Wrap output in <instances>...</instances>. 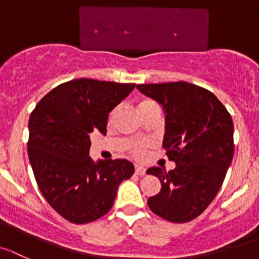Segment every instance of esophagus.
Listing matches in <instances>:
<instances>
[{
  "label": "esophagus",
  "mask_w": 259,
  "mask_h": 259,
  "mask_svg": "<svg viewBox=\"0 0 259 259\" xmlns=\"http://www.w3.org/2000/svg\"><path fill=\"white\" fill-rule=\"evenodd\" d=\"M135 174H137V175H144V174H146V168L141 165H137L135 166Z\"/></svg>",
  "instance_id": "esophagus-1"
}]
</instances>
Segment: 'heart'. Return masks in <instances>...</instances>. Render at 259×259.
Instances as JSON below:
<instances>
[{
	"label": "heart",
	"instance_id": "heart-1",
	"mask_svg": "<svg viewBox=\"0 0 259 259\" xmlns=\"http://www.w3.org/2000/svg\"><path fill=\"white\" fill-rule=\"evenodd\" d=\"M151 105H154V102H152V101H143V102L139 103V110L141 108H144L147 107V106H151ZM133 152H134L135 156H141V152H142V146H138V144H135L134 147H133Z\"/></svg>",
	"mask_w": 259,
	"mask_h": 259
}]
</instances>
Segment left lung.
<instances>
[{
  "label": "left lung",
  "instance_id": "obj_1",
  "mask_svg": "<svg viewBox=\"0 0 259 259\" xmlns=\"http://www.w3.org/2000/svg\"><path fill=\"white\" fill-rule=\"evenodd\" d=\"M137 89L162 107V146L176 163L168 172L158 166L147 170L161 181L159 193L147 203L167 221H192L211 204L231 165L233 118L213 93L187 81L139 84Z\"/></svg>",
  "mask_w": 259,
  "mask_h": 259
}]
</instances>
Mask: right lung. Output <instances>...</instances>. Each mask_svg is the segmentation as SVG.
<instances>
[{
	"mask_svg": "<svg viewBox=\"0 0 259 259\" xmlns=\"http://www.w3.org/2000/svg\"><path fill=\"white\" fill-rule=\"evenodd\" d=\"M135 84L75 79L60 84L29 117L28 154L43 197L72 224H88L113 206L118 185L134 174L127 159L89 157L91 133L106 135L108 113Z\"/></svg>",
	"mask_w": 259,
	"mask_h": 259,
	"instance_id": "right-lung-1",
	"label": "right lung"
}]
</instances>
